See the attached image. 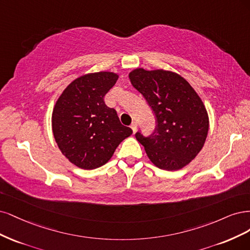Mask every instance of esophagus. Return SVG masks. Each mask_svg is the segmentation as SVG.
Returning a JSON list of instances; mask_svg holds the SVG:
<instances>
[{"label": "esophagus", "mask_w": 250, "mask_h": 250, "mask_svg": "<svg viewBox=\"0 0 250 250\" xmlns=\"http://www.w3.org/2000/svg\"><path fill=\"white\" fill-rule=\"evenodd\" d=\"M137 125H137V123H136V122L132 123V125H131V128H132L134 133L137 131Z\"/></svg>", "instance_id": "esophagus-1"}]
</instances>
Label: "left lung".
Masks as SVG:
<instances>
[{"label":"left lung","instance_id":"1","mask_svg":"<svg viewBox=\"0 0 250 250\" xmlns=\"http://www.w3.org/2000/svg\"><path fill=\"white\" fill-rule=\"evenodd\" d=\"M128 78L157 118L150 136L135 135L148 159L164 170L188 165L203 148L208 131V112L199 95L173 71L136 68Z\"/></svg>","mask_w":250,"mask_h":250}]
</instances>
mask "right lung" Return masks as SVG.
<instances>
[{
  "mask_svg": "<svg viewBox=\"0 0 250 250\" xmlns=\"http://www.w3.org/2000/svg\"><path fill=\"white\" fill-rule=\"evenodd\" d=\"M117 79L111 71L84 75L74 80L56 102L54 138L62 154L79 168L90 170L104 165L119 143L133 133L120 124L115 109L104 102Z\"/></svg>",
  "mask_w": 250,
  "mask_h": 250,
  "instance_id": "add662e5",
  "label": "right lung"
}]
</instances>
